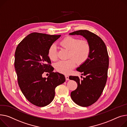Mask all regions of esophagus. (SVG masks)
Wrapping results in <instances>:
<instances>
[{"label": "esophagus", "mask_w": 127, "mask_h": 127, "mask_svg": "<svg viewBox=\"0 0 127 127\" xmlns=\"http://www.w3.org/2000/svg\"><path fill=\"white\" fill-rule=\"evenodd\" d=\"M65 79H66V81H68V80H69V76L68 75H66L65 76Z\"/></svg>", "instance_id": "esophagus-1"}]
</instances>
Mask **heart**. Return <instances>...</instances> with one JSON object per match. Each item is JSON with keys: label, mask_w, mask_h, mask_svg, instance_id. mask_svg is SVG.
I'll use <instances>...</instances> for the list:
<instances>
[{"label": "heart", "mask_w": 127, "mask_h": 127, "mask_svg": "<svg viewBox=\"0 0 127 127\" xmlns=\"http://www.w3.org/2000/svg\"><path fill=\"white\" fill-rule=\"evenodd\" d=\"M60 45L63 48L69 50V57L71 58L67 60H61L56 63V70L63 74L69 73L75 67L76 61L79 64L85 62L90 54V45L86 40H80L77 37L67 36L60 42ZM47 55L51 60H57L58 50L55 44L49 47Z\"/></svg>", "instance_id": "heart-1"}]
</instances>
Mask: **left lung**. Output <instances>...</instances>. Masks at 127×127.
Returning a JSON list of instances; mask_svg holds the SVG:
<instances>
[{
  "label": "left lung",
  "mask_w": 127,
  "mask_h": 127,
  "mask_svg": "<svg viewBox=\"0 0 127 127\" xmlns=\"http://www.w3.org/2000/svg\"><path fill=\"white\" fill-rule=\"evenodd\" d=\"M69 34L83 36L90 45L88 59L77 69L86 77L82 80L77 76L69 77L78 84L77 88L71 92L72 99L80 106L88 107L98 100L106 85L109 67L107 47L102 39L88 30H79Z\"/></svg>",
  "instance_id": "1"
}]
</instances>
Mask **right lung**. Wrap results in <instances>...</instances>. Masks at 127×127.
<instances>
[{
	"label": "right lung",
	"instance_id": "1",
	"mask_svg": "<svg viewBox=\"0 0 127 127\" xmlns=\"http://www.w3.org/2000/svg\"><path fill=\"white\" fill-rule=\"evenodd\" d=\"M61 35L32 32L17 46L15 53V69L22 94L32 104L44 107L54 98L56 87L65 81L64 75L53 72L47 55L49 47ZM50 73L44 78V72Z\"/></svg>",
	"mask_w": 127,
	"mask_h": 127
}]
</instances>
